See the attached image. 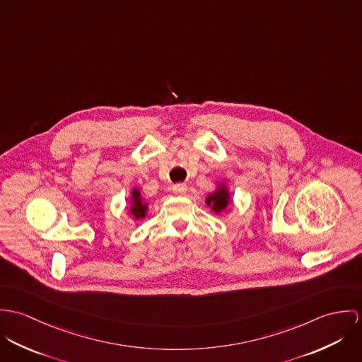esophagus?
Masks as SVG:
<instances>
[{
	"label": "esophagus",
	"instance_id": "1",
	"mask_svg": "<svg viewBox=\"0 0 362 362\" xmlns=\"http://www.w3.org/2000/svg\"><path fill=\"white\" fill-rule=\"evenodd\" d=\"M172 190H173L175 194L183 196V194H186V192H187V186H186L185 183H177V185H173V186H172Z\"/></svg>",
	"mask_w": 362,
	"mask_h": 362
}]
</instances>
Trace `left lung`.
Masks as SVG:
<instances>
[{"mask_svg":"<svg viewBox=\"0 0 362 362\" xmlns=\"http://www.w3.org/2000/svg\"><path fill=\"white\" fill-rule=\"evenodd\" d=\"M205 204L216 215H219L221 212H223L232 206V193L225 180H219L216 183V189L205 197Z\"/></svg>","mask_w":362,"mask_h":362,"instance_id":"8db88e82","label":"left lung"}]
</instances>
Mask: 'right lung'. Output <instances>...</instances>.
Here are the masks:
<instances>
[{
	"label": "right lung",
	"mask_w": 362,
	"mask_h": 362,
	"mask_svg": "<svg viewBox=\"0 0 362 362\" xmlns=\"http://www.w3.org/2000/svg\"><path fill=\"white\" fill-rule=\"evenodd\" d=\"M148 212V202L143 197L139 187H133L129 196V206L127 215L132 216L134 221L144 219Z\"/></svg>",
	"instance_id": "add662e5"
}]
</instances>
